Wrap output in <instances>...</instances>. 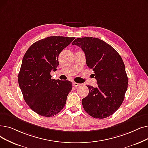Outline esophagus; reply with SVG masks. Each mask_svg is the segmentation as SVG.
Here are the masks:
<instances>
[{
	"mask_svg": "<svg viewBox=\"0 0 148 148\" xmlns=\"http://www.w3.org/2000/svg\"><path fill=\"white\" fill-rule=\"evenodd\" d=\"M81 84H79V83H75V82H74L73 83V86H75V87H78L79 86H80Z\"/></svg>",
	"mask_w": 148,
	"mask_h": 148,
	"instance_id": "obj_1",
	"label": "esophagus"
}]
</instances>
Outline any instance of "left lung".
Returning <instances> with one entry per match:
<instances>
[{
	"mask_svg": "<svg viewBox=\"0 0 148 148\" xmlns=\"http://www.w3.org/2000/svg\"><path fill=\"white\" fill-rule=\"evenodd\" d=\"M82 49L88 67L92 69L98 86H87L89 94L82 103L94 118L105 119L116 111L123 103L128 85L124 62L120 54L100 38H77L72 43Z\"/></svg>",
	"mask_w": 148,
	"mask_h": 148,
	"instance_id": "left-lung-1",
	"label": "left lung"
}]
</instances>
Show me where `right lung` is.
Here are the masks:
<instances>
[{
  "instance_id": "1",
  "label": "right lung",
  "mask_w": 148,
  "mask_h": 148,
  "mask_svg": "<svg viewBox=\"0 0 148 148\" xmlns=\"http://www.w3.org/2000/svg\"><path fill=\"white\" fill-rule=\"evenodd\" d=\"M75 37L51 36L34 43L22 59L18 75L23 99L32 110L50 117L65 106L72 83L51 79L50 73L59 65V55Z\"/></svg>"
}]
</instances>
